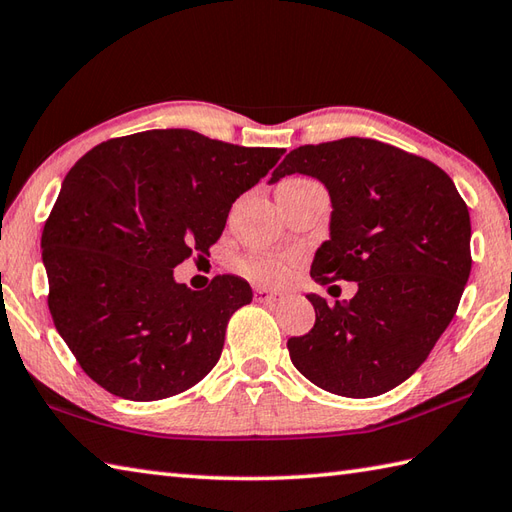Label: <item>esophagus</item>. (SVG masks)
<instances>
[{
    "instance_id": "34e87169",
    "label": "esophagus",
    "mask_w": 512,
    "mask_h": 512,
    "mask_svg": "<svg viewBox=\"0 0 512 512\" xmlns=\"http://www.w3.org/2000/svg\"><path fill=\"white\" fill-rule=\"evenodd\" d=\"M279 299V292L266 290V288H255V301L259 303H273Z\"/></svg>"
}]
</instances>
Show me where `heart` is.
<instances>
[{
    "instance_id": "heart-1",
    "label": "heart",
    "mask_w": 512,
    "mask_h": 512,
    "mask_svg": "<svg viewBox=\"0 0 512 512\" xmlns=\"http://www.w3.org/2000/svg\"><path fill=\"white\" fill-rule=\"evenodd\" d=\"M297 182H308L306 178H290L284 184H297ZM295 264V257H275V255H253L242 259L239 270L246 277H250L257 284L264 286H277L281 281H286L290 275V266Z\"/></svg>"
}]
</instances>
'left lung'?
I'll return each instance as SVG.
<instances>
[{"label": "left lung", "mask_w": 512, "mask_h": 512, "mask_svg": "<svg viewBox=\"0 0 512 512\" xmlns=\"http://www.w3.org/2000/svg\"><path fill=\"white\" fill-rule=\"evenodd\" d=\"M290 173L321 180L332 200L312 279L358 284L334 306L308 295L317 319L288 339L290 361L330 394H385L427 361L458 310L473 264L466 202L431 160L372 138L292 149L270 182Z\"/></svg>", "instance_id": "8db88e82"}]
</instances>
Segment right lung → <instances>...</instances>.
I'll return each instance as SVG.
<instances>
[{"mask_svg":"<svg viewBox=\"0 0 512 512\" xmlns=\"http://www.w3.org/2000/svg\"><path fill=\"white\" fill-rule=\"evenodd\" d=\"M284 156L191 129H151L96 145L68 171L43 226L48 308L81 369L114 396L182 394L220 361L248 281L191 290L173 268L209 255L233 202Z\"/></svg>","mask_w":512,"mask_h":512,"instance_id":"1","label":"right lung"}]
</instances>
